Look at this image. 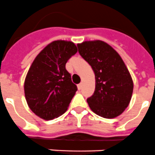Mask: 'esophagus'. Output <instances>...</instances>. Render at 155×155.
I'll return each instance as SVG.
<instances>
[{
	"mask_svg": "<svg viewBox=\"0 0 155 155\" xmlns=\"http://www.w3.org/2000/svg\"><path fill=\"white\" fill-rule=\"evenodd\" d=\"M77 87H78V89H79V90H81L82 87H83V84H82V83H81V84H78Z\"/></svg>",
	"mask_w": 155,
	"mask_h": 155,
	"instance_id": "esophagus-1",
	"label": "esophagus"
}]
</instances>
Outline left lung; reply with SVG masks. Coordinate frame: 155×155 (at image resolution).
<instances>
[{"label": "left lung", "instance_id": "obj_1", "mask_svg": "<svg viewBox=\"0 0 155 155\" xmlns=\"http://www.w3.org/2000/svg\"><path fill=\"white\" fill-rule=\"evenodd\" d=\"M77 46L95 75V90L87 100L89 107L102 117H117L128 106L133 92V81L125 64L103 41H85Z\"/></svg>", "mask_w": 155, "mask_h": 155}]
</instances>
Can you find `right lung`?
<instances>
[{
  "label": "right lung",
  "mask_w": 155,
  "mask_h": 155,
  "mask_svg": "<svg viewBox=\"0 0 155 155\" xmlns=\"http://www.w3.org/2000/svg\"><path fill=\"white\" fill-rule=\"evenodd\" d=\"M77 51L72 41L57 40L48 44L31 64L24 94L31 111L41 119L53 120L67 111L77 87L65 64Z\"/></svg>",
  "instance_id": "right-lung-1"
}]
</instances>
